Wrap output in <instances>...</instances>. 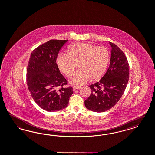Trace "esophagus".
Masks as SVG:
<instances>
[{
  "instance_id": "obj_1",
  "label": "esophagus",
  "mask_w": 155,
  "mask_h": 155,
  "mask_svg": "<svg viewBox=\"0 0 155 155\" xmlns=\"http://www.w3.org/2000/svg\"><path fill=\"white\" fill-rule=\"evenodd\" d=\"M73 91H75V90H77V89H80L81 86H73Z\"/></svg>"
}]
</instances>
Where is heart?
<instances>
[{"label": "heart", "mask_w": 155, "mask_h": 155, "mask_svg": "<svg viewBox=\"0 0 155 155\" xmlns=\"http://www.w3.org/2000/svg\"><path fill=\"white\" fill-rule=\"evenodd\" d=\"M110 61L108 49L89 42H77L69 46L67 55H59L56 59L58 69L69 77L78 65L79 70L70 77V82L80 86L90 80H99L107 71Z\"/></svg>", "instance_id": "obj_1"}]
</instances>
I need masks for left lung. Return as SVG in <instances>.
Instances as JSON below:
<instances>
[{
    "label": "left lung",
    "mask_w": 155,
    "mask_h": 155,
    "mask_svg": "<svg viewBox=\"0 0 155 155\" xmlns=\"http://www.w3.org/2000/svg\"><path fill=\"white\" fill-rule=\"evenodd\" d=\"M109 43L112 47L109 68L99 82L89 86L91 93L85 101L86 107L95 112H104L114 107L129 80V67L125 55L116 45Z\"/></svg>",
    "instance_id": "1"
}]
</instances>
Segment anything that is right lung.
Returning a JSON list of instances; mask_svg holds the SVG:
<instances>
[{
    "instance_id": "1",
    "label": "right lung",
    "mask_w": 155,
    "mask_h": 155,
    "mask_svg": "<svg viewBox=\"0 0 155 155\" xmlns=\"http://www.w3.org/2000/svg\"><path fill=\"white\" fill-rule=\"evenodd\" d=\"M68 40L51 39L35 48L27 68V84L33 100L43 110L57 112L67 107L73 87H63L67 80L59 71L56 59Z\"/></svg>"
}]
</instances>
